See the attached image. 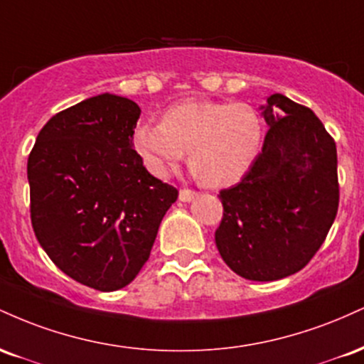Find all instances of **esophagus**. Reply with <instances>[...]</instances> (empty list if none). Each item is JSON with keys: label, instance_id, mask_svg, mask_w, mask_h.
Returning a JSON list of instances; mask_svg holds the SVG:
<instances>
[{"label": "esophagus", "instance_id": "esophagus-1", "mask_svg": "<svg viewBox=\"0 0 364 364\" xmlns=\"http://www.w3.org/2000/svg\"><path fill=\"white\" fill-rule=\"evenodd\" d=\"M196 195H198V193H196L195 190H188V188H183V190L179 191V200H181V202H191V200H193Z\"/></svg>", "mask_w": 364, "mask_h": 364}]
</instances>
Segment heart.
Returning a JSON list of instances; mask_svg holds the SVG:
<instances>
[{
	"label": "heart",
	"mask_w": 364,
	"mask_h": 364,
	"mask_svg": "<svg viewBox=\"0 0 364 364\" xmlns=\"http://www.w3.org/2000/svg\"><path fill=\"white\" fill-rule=\"evenodd\" d=\"M262 136V119L250 104L185 101L171 106L162 123L136 124L132 147L157 178H168L190 150L191 164L203 183L223 188L248 173Z\"/></svg>",
	"instance_id": "obj_1"
}]
</instances>
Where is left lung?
Wrapping results in <instances>:
<instances>
[{
	"label": "left lung",
	"mask_w": 364,
	"mask_h": 364,
	"mask_svg": "<svg viewBox=\"0 0 364 364\" xmlns=\"http://www.w3.org/2000/svg\"><path fill=\"white\" fill-rule=\"evenodd\" d=\"M262 152L237 185L220 190L215 245L248 281L299 272L323 245L339 208L337 149L310 107L272 94Z\"/></svg>",
	"instance_id": "1"
}]
</instances>
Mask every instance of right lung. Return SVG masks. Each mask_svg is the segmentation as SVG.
<instances>
[{"mask_svg": "<svg viewBox=\"0 0 364 364\" xmlns=\"http://www.w3.org/2000/svg\"><path fill=\"white\" fill-rule=\"evenodd\" d=\"M140 107L101 94L54 114L27 162L31 219L54 265L97 291L128 286L149 260L178 190L132 147Z\"/></svg>", "mask_w": 364, "mask_h": 364, "instance_id": "1", "label": "right lung"}]
</instances>
